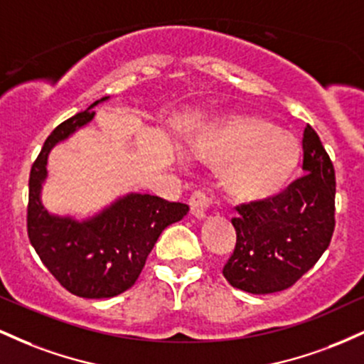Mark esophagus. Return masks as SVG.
<instances>
[{
	"instance_id": "obj_1",
	"label": "esophagus",
	"mask_w": 364,
	"mask_h": 364,
	"mask_svg": "<svg viewBox=\"0 0 364 364\" xmlns=\"http://www.w3.org/2000/svg\"><path fill=\"white\" fill-rule=\"evenodd\" d=\"M208 205H210V200H208L207 196L202 193V191H196V193L190 196V210H191V215H193L195 219H198V220L205 219Z\"/></svg>"
}]
</instances>
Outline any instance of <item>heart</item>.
<instances>
[{"label": "heart", "mask_w": 364, "mask_h": 364, "mask_svg": "<svg viewBox=\"0 0 364 364\" xmlns=\"http://www.w3.org/2000/svg\"><path fill=\"white\" fill-rule=\"evenodd\" d=\"M188 149L207 168L224 169L225 193L245 203L270 202L284 193L301 159V145L292 133L253 114L200 129Z\"/></svg>", "instance_id": "heart-1"}]
</instances>
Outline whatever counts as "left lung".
Returning <instances> with one entry per match:
<instances>
[{"instance_id":"8db88e82","label":"left lung","mask_w":364,"mask_h":364,"mask_svg":"<svg viewBox=\"0 0 364 364\" xmlns=\"http://www.w3.org/2000/svg\"><path fill=\"white\" fill-rule=\"evenodd\" d=\"M236 248L223 274L236 289L269 294L291 287L328 248L336 225V173L310 124L303 178L270 202L237 207Z\"/></svg>"}]
</instances>
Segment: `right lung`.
Wrapping results in <instances>:
<instances>
[{
	"label": "right lung",
	"mask_w": 364,
	"mask_h": 364,
	"mask_svg": "<svg viewBox=\"0 0 364 364\" xmlns=\"http://www.w3.org/2000/svg\"><path fill=\"white\" fill-rule=\"evenodd\" d=\"M109 99V95L99 99L54 129L44 141L28 179V240L63 287L90 299L112 298L129 289L161 232L190 210L185 203L135 191L119 195L82 219L53 214L44 207L43 188L48 181L51 150L85 128L94 119V107Z\"/></svg>",
	"instance_id": "1"
}]
</instances>
